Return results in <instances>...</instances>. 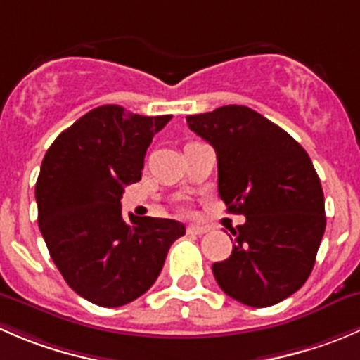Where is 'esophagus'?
<instances>
[{"label": "esophagus", "instance_id": "obj_1", "mask_svg": "<svg viewBox=\"0 0 360 360\" xmlns=\"http://www.w3.org/2000/svg\"><path fill=\"white\" fill-rule=\"evenodd\" d=\"M205 232H207L205 226H197V225L188 226V233H191V236H204Z\"/></svg>", "mask_w": 360, "mask_h": 360}]
</instances>
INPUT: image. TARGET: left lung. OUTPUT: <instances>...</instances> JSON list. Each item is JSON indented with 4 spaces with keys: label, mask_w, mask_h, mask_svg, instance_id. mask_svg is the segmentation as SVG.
Listing matches in <instances>:
<instances>
[{
    "label": "left lung",
    "mask_w": 360,
    "mask_h": 360,
    "mask_svg": "<svg viewBox=\"0 0 360 360\" xmlns=\"http://www.w3.org/2000/svg\"><path fill=\"white\" fill-rule=\"evenodd\" d=\"M191 131L214 148L218 191L230 212L232 255L212 264L219 288L253 308L281 302L306 283L326 232L319 174L297 141L244 105L188 116Z\"/></svg>",
    "instance_id": "8db88e82"
}]
</instances>
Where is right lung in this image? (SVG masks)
Wrapping results in <instances>:
<instances>
[{
    "mask_svg": "<svg viewBox=\"0 0 360 360\" xmlns=\"http://www.w3.org/2000/svg\"><path fill=\"white\" fill-rule=\"evenodd\" d=\"M170 117L96 107L45 153L34 188L38 226L68 287L93 304L117 308L146 294L186 232L174 219L121 216L124 186L141 181L146 151Z\"/></svg>",
    "mask_w": 360,
    "mask_h": 360,
    "instance_id": "1",
    "label": "right lung"
}]
</instances>
